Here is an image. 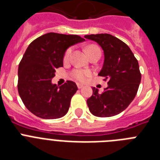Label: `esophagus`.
<instances>
[{"label":"esophagus","instance_id":"1","mask_svg":"<svg viewBox=\"0 0 160 160\" xmlns=\"http://www.w3.org/2000/svg\"><path fill=\"white\" fill-rule=\"evenodd\" d=\"M77 87H78V89H81V88H82V87H83V85L80 84V83H77Z\"/></svg>","mask_w":160,"mask_h":160}]
</instances>
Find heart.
<instances>
[{"label":"heart","instance_id":"b5f03b06","mask_svg":"<svg viewBox=\"0 0 160 160\" xmlns=\"http://www.w3.org/2000/svg\"><path fill=\"white\" fill-rule=\"evenodd\" d=\"M87 54L90 56V54H92V53H95V52H101L100 49L97 46L95 45H91V46H89L87 48ZM72 53V48L70 47L66 49V51H65L64 55H63V60L64 62H67L69 61L70 58V55H71ZM91 73L90 71L87 70H82V69H74L71 71L70 73V75L71 77L73 78V79H75L77 81L79 82H86L88 79V78L90 77Z\"/></svg>","mask_w":160,"mask_h":160}]
</instances>
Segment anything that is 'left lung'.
<instances>
[{
	"mask_svg": "<svg viewBox=\"0 0 160 160\" xmlns=\"http://www.w3.org/2000/svg\"><path fill=\"white\" fill-rule=\"evenodd\" d=\"M85 38L99 44L105 60L99 76L105 77L108 87L102 94L93 87L87 99L90 113L98 117H111L123 111L135 98L141 82L138 60L129 46L108 33L90 34Z\"/></svg>",
	"mask_w": 160,
	"mask_h": 160,
	"instance_id": "obj_1",
	"label": "left lung"
}]
</instances>
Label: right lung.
Masks as SVG:
<instances>
[{
	"mask_svg": "<svg viewBox=\"0 0 160 160\" xmlns=\"http://www.w3.org/2000/svg\"><path fill=\"white\" fill-rule=\"evenodd\" d=\"M84 41L78 35L48 32L29 44L19 63L18 90L24 105L36 116L54 119L68 112L77 86L66 81L58 87L51 79L63 66L66 49Z\"/></svg>",
	"mask_w": 160,
	"mask_h": 160,
	"instance_id": "1",
	"label": "right lung"
}]
</instances>
